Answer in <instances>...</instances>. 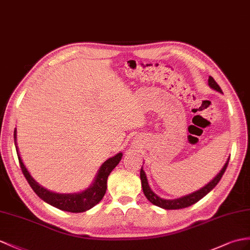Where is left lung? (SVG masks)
Listing matches in <instances>:
<instances>
[{
  "mask_svg": "<svg viewBox=\"0 0 250 250\" xmlns=\"http://www.w3.org/2000/svg\"><path fill=\"white\" fill-rule=\"evenodd\" d=\"M208 83H209V86L212 89H214V90L218 91V92L223 93L221 87L218 86L217 83L214 81V78H213L212 76H209ZM228 162H229V160H227V162L225 163V166L222 168V171L217 174L216 177L213 179L212 181H210L209 184L207 185L206 187L202 188H200V190L194 192L192 194H188V195H187V196L180 197V198H177V199H173V200H171V199H163V198H160L158 195H156V194L150 190V188L148 186V182H147V178H146L145 173H144L143 169L141 168V172H140V178H141V182H142L143 193H144V195L146 196V198H147L151 204H154L155 206L160 207V208L167 209V210H175V209L187 208V207L191 206V205H194L195 203H197L198 200L202 199L204 196H206L207 194H208L212 190V188H214L218 184V182H220V180L223 177L225 171H226L227 166H228Z\"/></svg>",
  "mask_w": 250,
  "mask_h": 250,
  "instance_id": "1",
  "label": "left lung"
}]
</instances>
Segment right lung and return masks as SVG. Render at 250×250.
Returning a JSON list of instances; mask_svg holds the SVG:
<instances>
[{"label":"right lung","instance_id":"obj_1","mask_svg":"<svg viewBox=\"0 0 250 250\" xmlns=\"http://www.w3.org/2000/svg\"><path fill=\"white\" fill-rule=\"evenodd\" d=\"M16 135L17 133L15 130L14 132L15 144H16ZM16 149H17L18 159H19L22 173L24 176H25L27 182L29 184V186L32 187L34 192L37 194L42 200H44L45 203L50 204L51 206L55 207V208L63 210V211H68V212H73V213L87 211L101 202L107 190L108 176L111 173L112 169L118 166V163L120 162L122 158V153H120L115 155L114 157L109 158L108 160H106L104 163H103L99 173H97V176L93 182V185L89 188H87V190H84L83 192L74 193V194H58V193H54L46 190V188L39 186L37 182L34 180V178L29 175L25 166H24L21 160L19 151H18V147H16Z\"/></svg>","mask_w":250,"mask_h":250}]
</instances>
